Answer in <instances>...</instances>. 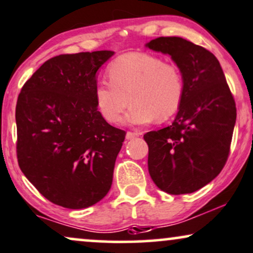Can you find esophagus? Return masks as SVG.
<instances>
[{
	"instance_id": "obj_1",
	"label": "esophagus",
	"mask_w": 253,
	"mask_h": 253,
	"mask_svg": "<svg viewBox=\"0 0 253 253\" xmlns=\"http://www.w3.org/2000/svg\"><path fill=\"white\" fill-rule=\"evenodd\" d=\"M136 136H139V133H135V132H127L126 133L127 140H133V139H135Z\"/></svg>"
}]
</instances>
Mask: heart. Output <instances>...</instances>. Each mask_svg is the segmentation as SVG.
I'll list each match as a JSON object with an SVG mask.
<instances>
[{
	"label": "heart",
	"instance_id": "b5f03b06",
	"mask_svg": "<svg viewBox=\"0 0 253 253\" xmlns=\"http://www.w3.org/2000/svg\"><path fill=\"white\" fill-rule=\"evenodd\" d=\"M107 81H99L94 99L99 113L109 124H118L128 101L132 107L124 123L145 126L169 120L180 108L185 93L181 69L148 53H126L107 68Z\"/></svg>",
	"mask_w": 253,
	"mask_h": 253
}]
</instances>
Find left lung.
<instances>
[{"label":"left lung","instance_id":"obj_1","mask_svg":"<svg viewBox=\"0 0 253 253\" xmlns=\"http://www.w3.org/2000/svg\"><path fill=\"white\" fill-rule=\"evenodd\" d=\"M181 69L184 100L171 126L144 135L148 172L169 194L192 193L220 173L229 157L237 109L220 63L211 51L182 38L146 43Z\"/></svg>","mask_w":253,"mask_h":253}]
</instances>
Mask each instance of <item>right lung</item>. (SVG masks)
<instances>
[{"label": "right lung", "mask_w": 253, "mask_h": 253, "mask_svg": "<svg viewBox=\"0 0 253 253\" xmlns=\"http://www.w3.org/2000/svg\"><path fill=\"white\" fill-rule=\"evenodd\" d=\"M112 50L51 57L23 84L16 105L17 160L44 198L86 209L108 193L125 130L101 117L96 73Z\"/></svg>", "instance_id": "add662e5"}]
</instances>
